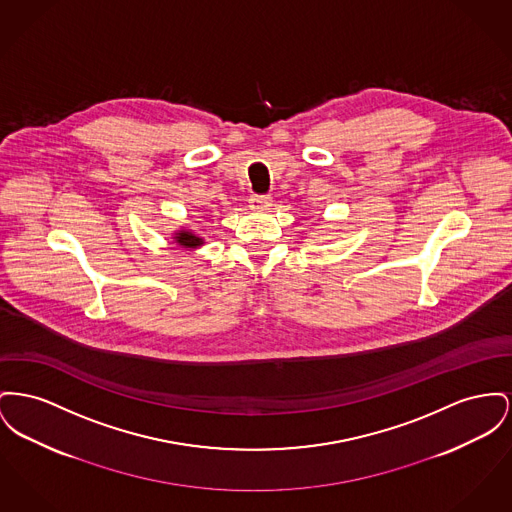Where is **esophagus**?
Returning a JSON list of instances; mask_svg holds the SVG:
<instances>
[{
  "label": "esophagus",
  "mask_w": 512,
  "mask_h": 512,
  "mask_svg": "<svg viewBox=\"0 0 512 512\" xmlns=\"http://www.w3.org/2000/svg\"><path fill=\"white\" fill-rule=\"evenodd\" d=\"M271 195H251L249 199V207L253 211H267L271 207Z\"/></svg>",
  "instance_id": "34e87169"
}]
</instances>
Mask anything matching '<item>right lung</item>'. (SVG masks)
Listing matches in <instances>:
<instances>
[{"mask_svg": "<svg viewBox=\"0 0 512 512\" xmlns=\"http://www.w3.org/2000/svg\"><path fill=\"white\" fill-rule=\"evenodd\" d=\"M172 240H174L176 245H180V247L187 249V251L205 245V240H203L199 234H195L191 228H180V230H176V232L172 234Z\"/></svg>", "mask_w": 512, "mask_h": 512, "instance_id": "add662e5", "label": "right lung"}]
</instances>
